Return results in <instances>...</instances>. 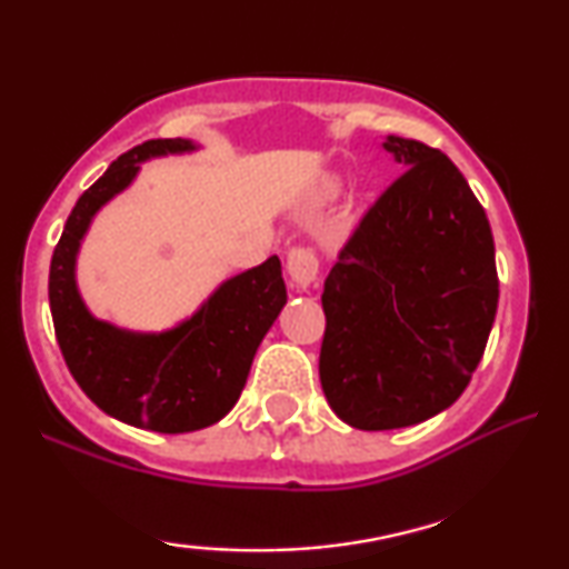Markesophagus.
I'll return each mask as SVG.
<instances>
[{
	"label": "esophagus",
	"instance_id": "obj_1",
	"mask_svg": "<svg viewBox=\"0 0 569 569\" xmlns=\"http://www.w3.org/2000/svg\"><path fill=\"white\" fill-rule=\"evenodd\" d=\"M287 271H290L295 287L300 290H308V287L316 284L318 274H321V261H318V253L308 246H295L290 253H287Z\"/></svg>",
	"mask_w": 569,
	"mask_h": 569
}]
</instances>
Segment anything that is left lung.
<instances>
[{
    "label": "left lung",
    "instance_id": "8db88e82",
    "mask_svg": "<svg viewBox=\"0 0 569 569\" xmlns=\"http://www.w3.org/2000/svg\"><path fill=\"white\" fill-rule=\"evenodd\" d=\"M403 173L380 193L323 284L321 386L341 422L399 430L466 391L500 279L485 207L448 154L388 137Z\"/></svg>",
    "mask_w": 569,
    "mask_h": 569
}]
</instances>
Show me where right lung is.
Listing matches in <instances>:
<instances>
[{
    "label": "right lung",
    "mask_w": 569,
    "mask_h": 569,
    "mask_svg": "<svg viewBox=\"0 0 569 569\" xmlns=\"http://www.w3.org/2000/svg\"><path fill=\"white\" fill-rule=\"evenodd\" d=\"M186 150H193L186 139H150L116 158L77 199L49 271L53 331L72 378L106 415L166 435L201 430L236 407L256 349L287 302L282 263L271 256L228 279L173 331L129 333L88 313L74 256L92 214L127 189L139 162Z\"/></svg>",
    "instance_id": "1"
}]
</instances>
